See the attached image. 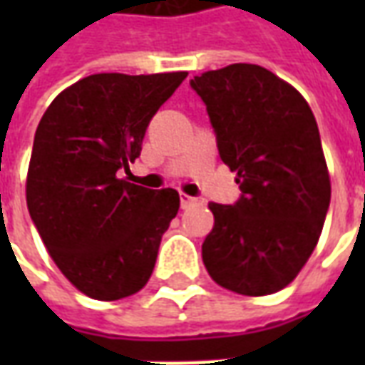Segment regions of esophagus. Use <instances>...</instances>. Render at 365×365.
Here are the masks:
<instances>
[{
    "instance_id": "obj_1",
    "label": "esophagus",
    "mask_w": 365,
    "mask_h": 365,
    "mask_svg": "<svg viewBox=\"0 0 365 365\" xmlns=\"http://www.w3.org/2000/svg\"><path fill=\"white\" fill-rule=\"evenodd\" d=\"M199 199L190 197V195H185V193H180V203H182V209H187V207L195 205Z\"/></svg>"
}]
</instances>
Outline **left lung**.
I'll use <instances>...</instances> for the list:
<instances>
[{
	"instance_id": "obj_1",
	"label": "left lung",
	"mask_w": 365,
	"mask_h": 365,
	"mask_svg": "<svg viewBox=\"0 0 365 365\" xmlns=\"http://www.w3.org/2000/svg\"><path fill=\"white\" fill-rule=\"evenodd\" d=\"M205 101L219 156L242 197L209 203L201 246L221 287L248 297L287 287L311 258L330 203V175L311 107L291 83L256 64H230L191 80Z\"/></svg>"
}]
</instances>
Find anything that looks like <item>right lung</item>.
<instances>
[{
  "label": "right lung",
  "mask_w": 365,
  "mask_h": 365,
  "mask_svg": "<svg viewBox=\"0 0 365 365\" xmlns=\"http://www.w3.org/2000/svg\"><path fill=\"white\" fill-rule=\"evenodd\" d=\"M185 76H88L60 91L36 127L29 213L54 264L88 297L117 301L150 279L180 195L117 172L140 156L148 123Z\"/></svg>",
  "instance_id": "add662e5"
}]
</instances>
